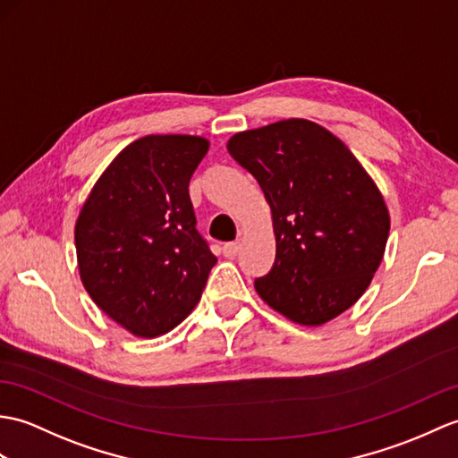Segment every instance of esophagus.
<instances>
[{
    "label": "esophagus",
    "mask_w": 458,
    "mask_h": 458,
    "mask_svg": "<svg viewBox=\"0 0 458 458\" xmlns=\"http://www.w3.org/2000/svg\"><path fill=\"white\" fill-rule=\"evenodd\" d=\"M238 251H240V242H228L225 243V248H222V253H225L226 258H236Z\"/></svg>",
    "instance_id": "34e87169"
}]
</instances>
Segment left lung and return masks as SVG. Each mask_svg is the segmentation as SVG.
Here are the masks:
<instances>
[{
	"mask_svg": "<svg viewBox=\"0 0 458 458\" xmlns=\"http://www.w3.org/2000/svg\"><path fill=\"white\" fill-rule=\"evenodd\" d=\"M228 152L258 179L273 212L277 253L255 291L302 326L345 312L388 240V208L373 179L339 138L304 119L233 134Z\"/></svg>",
	"mask_w": 458,
	"mask_h": 458,
	"instance_id": "1",
	"label": "left lung"
}]
</instances>
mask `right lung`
I'll list each match as a JSON object with an SVG mask.
<instances>
[{
  "instance_id": "right-lung-1",
  "label": "right lung",
  "mask_w": 458,
  "mask_h": 458,
  "mask_svg": "<svg viewBox=\"0 0 458 458\" xmlns=\"http://www.w3.org/2000/svg\"><path fill=\"white\" fill-rule=\"evenodd\" d=\"M207 150L200 136H144L113 159L80 212L85 291L134 335H162L185 320L216 263L189 197Z\"/></svg>"
}]
</instances>
